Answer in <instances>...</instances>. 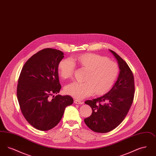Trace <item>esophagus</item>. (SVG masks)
Masks as SVG:
<instances>
[{"mask_svg": "<svg viewBox=\"0 0 156 156\" xmlns=\"http://www.w3.org/2000/svg\"><path fill=\"white\" fill-rule=\"evenodd\" d=\"M75 104H83V102H82L81 101H80V100H78V99H75L74 101Z\"/></svg>", "mask_w": 156, "mask_h": 156, "instance_id": "esophagus-1", "label": "esophagus"}]
</instances>
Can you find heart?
Instances as JSON below:
<instances>
[{"label": "heart", "mask_w": 156, "mask_h": 156, "mask_svg": "<svg viewBox=\"0 0 156 156\" xmlns=\"http://www.w3.org/2000/svg\"><path fill=\"white\" fill-rule=\"evenodd\" d=\"M76 61L80 67L88 70L83 82L74 81L65 88L67 94L76 99L89 97L95 92L102 95L113 87L119 74V67L115 62L96 54H85L76 59L62 60L58 65V73L61 78H71L74 73Z\"/></svg>", "instance_id": "b5f03b06"}]
</instances>
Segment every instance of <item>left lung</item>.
Returning a JSON list of instances; mask_svg holds the SVG:
<instances>
[{
  "mask_svg": "<svg viewBox=\"0 0 156 156\" xmlns=\"http://www.w3.org/2000/svg\"><path fill=\"white\" fill-rule=\"evenodd\" d=\"M109 50L118 62V80L105 95L85 102L92 110L91 115L84 119L85 124L94 132L102 133L113 130L125 118L133 103L135 90L130 68L119 55Z\"/></svg>",
  "mask_w": 156,
  "mask_h": 156,
  "instance_id": "left-lung-1",
  "label": "left lung"
}]
</instances>
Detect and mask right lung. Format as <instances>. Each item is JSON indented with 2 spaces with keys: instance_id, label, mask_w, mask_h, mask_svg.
I'll return each mask as SVG.
<instances>
[{
  "instance_id": "add662e5",
  "label": "right lung",
  "mask_w": 156,
  "mask_h": 156,
  "mask_svg": "<svg viewBox=\"0 0 156 156\" xmlns=\"http://www.w3.org/2000/svg\"><path fill=\"white\" fill-rule=\"evenodd\" d=\"M64 53L45 48L24 64L17 87V97L24 118L38 130L46 131L58 125L66 108L73 103L69 95L59 93L58 67Z\"/></svg>"
}]
</instances>
